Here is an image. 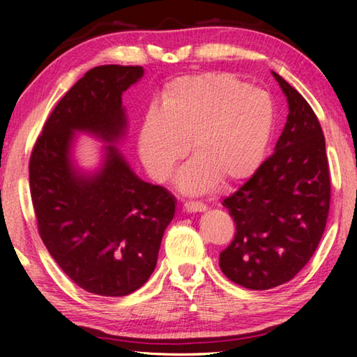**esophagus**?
Masks as SVG:
<instances>
[{
	"label": "esophagus",
	"mask_w": 357,
	"mask_h": 357,
	"mask_svg": "<svg viewBox=\"0 0 357 357\" xmlns=\"http://www.w3.org/2000/svg\"><path fill=\"white\" fill-rule=\"evenodd\" d=\"M184 211L185 213H203V211H206V204L200 202H185Z\"/></svg>",
	"instance_id": "obj_1"
}]
</instances>
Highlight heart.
I'll return each mask as SVG.
<instances>
[{"label": "heart", "mask_w": 357, "mask_h": 357, "mask_svg": "<svg viewBox=\"0 0 357 357\" xmlns=\"http://www.w3.org/2000/svg\"><path fill=\"white\" fill-rule=\"evenodd\" d=\"M274 107L261 89L249 88L223 72L178 77L167 83L157 108L143 118L137 135L138 155L157 183L178 173L184 193H204L255 173L268 148Z\"/></svg>", "instance_id": "b5f03b06"}]
</instances>
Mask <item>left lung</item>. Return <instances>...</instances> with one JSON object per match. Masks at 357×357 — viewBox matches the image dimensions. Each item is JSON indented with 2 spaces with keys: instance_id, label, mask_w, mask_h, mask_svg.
<instances>
[{
  "instance_id": "left-lung-1",
  "label": "left lung",
  "mask_w": 357,
  "mask_h": 357,
  "mask_svg": "<svg viewBox=\"0 0 357 357\" xmlns=\"http://www.w3.org/2000/svg\"><path fill=\"white\" fill-rule=\"evenodd\" d=\"M273 75L287 96V124L274 154L222 203L236 233L220 252V269L249 289L283 285L309 263L331 202L326 142L317 114L291 84Z\"/></svg>"
}]
</instances>
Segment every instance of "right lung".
Segmentation results:
<instances>
[{"instance_id":"obj_1","label":"right lung","mask_w":357,"mask_h":357,"mask_svg":"<svg viewBox=\"0 0 357 357\" xmlns=\"http://www.w3.org/2000/svg\"><path fill=\"white\" fill-rule=\"evenodd\" d=\"M143 74L140 66L88 70L58 102L29 159L31 200L47 250L72 282L99 296H128L148 282L176 208L170 192L138 178L114 146L128 130L123 93ZM77 131L107 143L94 174L71 159Z\"/></svg>"}]
</instances>
